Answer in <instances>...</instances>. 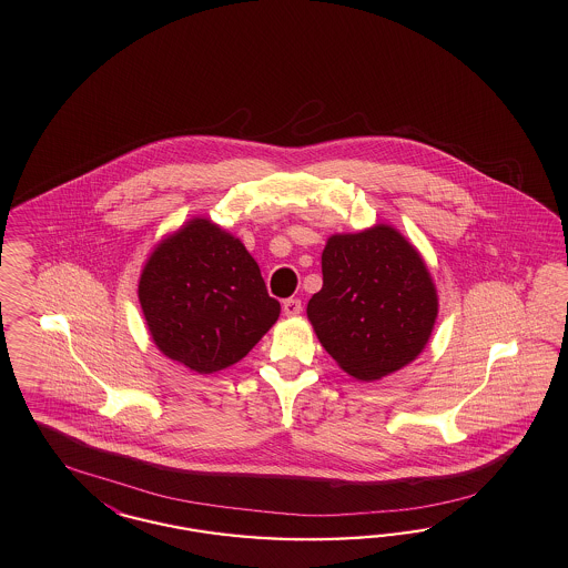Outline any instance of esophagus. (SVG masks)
Segmentation results:
<instances>
[{
    "mask_svg": "<svg viewBox=\"0 0 568 568\" xmlns=\"http://www.w3.org/2000/svg\"><path fill=\"white\" fill-rule=\"evenodd\" d=\"M283 313H285L287 317H297V315L302 313V302H300L297 297L285 300V302H283Z\"/></svg>",
    "mask_w": 568,
    "mask_h": 568,
    "instance_id": "obj_1",
    "label": "esophagus"
}]
</instances>
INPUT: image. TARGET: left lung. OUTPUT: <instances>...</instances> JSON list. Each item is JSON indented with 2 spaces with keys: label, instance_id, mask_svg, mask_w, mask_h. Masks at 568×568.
I'll return each instance as SVG.
<instances>
[{
  "label": "left lung",
  "instance_id": "left-lung-1",
  "mask_svg": "<svg viewBox=\"0 0 568 568\" xmlns=\"http://www.w3.org/2000/svg\"><path fill=\"white\" fill-rule=\"evenodd\" d=\"M321 273L323 287L306 315L346 374L378 381L423 353L437 318V292L402 232L378 224L329 236Z\"/></svg>",
  "mask_w": 568,
  "mask_h": 568
}]
</instances>
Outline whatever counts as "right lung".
<instances>
[{"label":"right lung","mask_w":568,"mask_h":568,"mask_svg":"<svg viewBox=\"0 0 568 568\" xmlns=\"http://www.w3.org/2000/svg\"><path fill=\"white\" fill-rule=\"evenodd\" d=\"M139 302L154 344L199 374L241 362L281 313L245 245L203 217L152 251Z\"/></svg>","instance_id":"1"}]
</instances>
